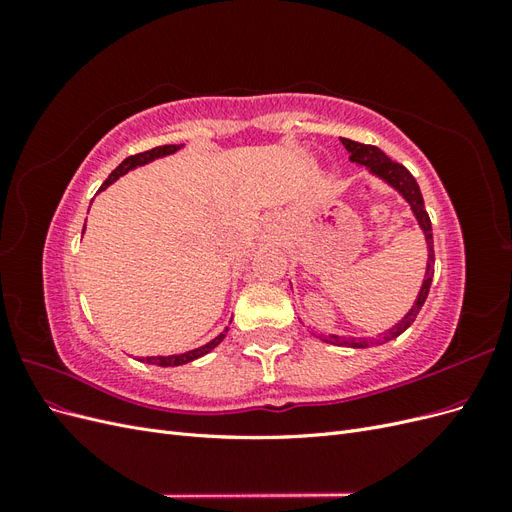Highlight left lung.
Segmentation results:
<instances>
[{
  "label": "left lung",
  "mask_w": 512,
  "mask_h": 512,
  "mask_svg": "<svg viewBox=\"0 0 512 512\" xmlns=\"http://www.w3.org/2000/svg\"><path fill=\"white\" fill-rule=\"evenodd\" d=\"M342 145L350 153V162L365 166L371 175H376L384 183H389L393 190H397L401 196H404V200L410 205L414 218H416L418 226H421L425 241H427V271H425L423 286H421V290H418V297H416L410 312L401 318L395 327L380 333L378 337H342V335H322V333L312 331L314 337L322 339V342H327V344L348 346V348H369V346L386 344V342H391V339L399 337L416 320L418 312H421V307H423L427 294H429V288H431V280H433V262H436V256H433V232H431V220H429L425 203H423L421 188H418L416 179L410 175V170L406 166L393 162L384 151H380L374 145L356 143V141H350V138H342Z\"/></svg>",
  "instance_id": "1"
}]
</instances>
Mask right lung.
<instances>
[{
    "label": "right lung",
    "instance_id": "right-lung-1",
    "mask_svg": "<svg viewBox=\"0 0 512 512\" xmlns=\"http://www.w3.org/2000/svg\"><path fill=\"white\" fill-rule=\"evenodd\" d=\"M183 145H162V147H153V149H149V151H143V153H136V156H130V158H126L123 160L111 175H108V179L102 183V188L100 190H106L108 185L111 183H115L119 177H123L126 173H130V170H134L136 166H143V164H149V162H153V160H158V158H164V156H170V153H175V151H179ZM226 333H228V327L218 335V337H213L209 344H205V346H200V348H194V350H188V352H183V354H168V356H147V359H138V361H143V363H149V365H160V367H177V365H185V363H190V361H196V359H200V356H205L207 352H211L215 346H218L222 339L226 337Z\"/></svg>",
    "mask_w": 512,
    "mask_h": 512
}]
</instances>
